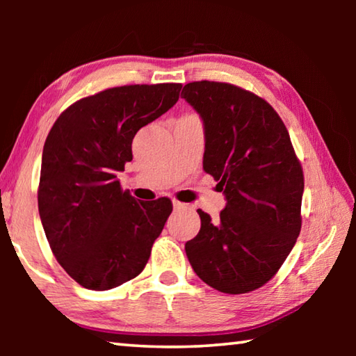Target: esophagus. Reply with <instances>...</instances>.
Masks as SVG:
<instances>
[{"label": "esophagus", "mask_w": 356, "mask_h": 356, "mask_svg": "<svg viewBox=\"0 0 356 356\" xmlns=\"http://www.w3.org/2000/svg\"><path fill=\"white\" fill-rule=\"evenodd\" d=\"M172 207H174V210H185V209H188V206H186V204L179 202V201H174L172 202Z\"/></svg>", "instance_id": "obj_1"}]
</instances>
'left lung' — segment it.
<instances>
[{
  "label": "left lung",
  "instance_id": "1",
  "mask_svg": "<svg viewBox=\"0 0 356 356\" xmlns=\"http://www.w3.org/2000/svg\"><path fill=\"white\" fill-rule=\"evenodd\" d=\"M182 99L202 120V168L226 200L216 222L197 210L201 229L185 243L186 257L216 291H256L278 272L300 234L305 182L291 136L267 102L232 84L188 83Z\"/></svg>",
  "mask_w": 356,
  "mask_h": 356
}]
</instances>
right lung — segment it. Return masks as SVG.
Listing matches in <instances>:
<instances>
[{"label":"right lung","mask_w":356,"mask_h":356,"mask_svg":"<svg viewBox=\"0 0 356 356\" xmlns=\"http://www.w3.org/2000/svg\"><path fill=\"white\" fill-rule=\"evenodd\" d=\"M182 84L111 88L70 105L42 152L39 215L50 248L78 284L110 291L149 261L172 204L136 201L118 172L131 161L136 131L179 100Z\"/></svg>","instance_id":"1"}]
</instances>
